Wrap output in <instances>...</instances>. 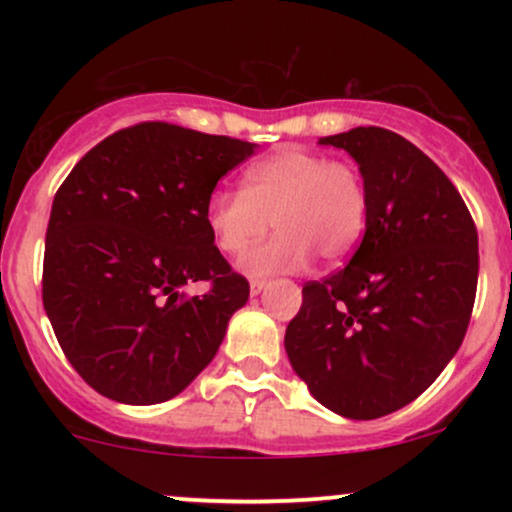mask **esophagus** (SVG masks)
<instances>
[{"label":"esophagus","instance_id":"esophagus-1","mask_svg":"<svg viewBox=\"0 0 512 512\" xmlns=\"http://www.w3.org/2000/svg\"><path fill=\"white\" fill-rule=\"evenodd\" d=\"M264 286H267V281H264V279H250V293H252V296L262 293Z\"/></svg>","mask_w":512,"mask_h":512}]
</instances>
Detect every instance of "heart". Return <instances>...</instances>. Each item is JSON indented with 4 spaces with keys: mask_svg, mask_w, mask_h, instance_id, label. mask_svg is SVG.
Returning <instances> with one entry per match:
<instances>
[{
    "mask_svg": "<svg viewBox=\"0 0 512 512\" xmlns=\"http://www.w3.org/2000/svg\"><path fill=\"white\" fill-rule=\"evenodd\" d=\"M368 185L349 158L310 149H284L250 163L243 190H219L207 202V228L223 255L240 257L268 230L274 239L243 260L245 272H298L317 255L342 262L366 231Z\"/></svg>",
    "mask_w": 512,
    "mask_h": 512,
    "instance_id": "1",
    "label": "heart"
}]
</instances>
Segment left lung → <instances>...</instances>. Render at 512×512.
Returning a JSON list of instances; mask_svg holds the SVG:
<instances>
[{
	"label": "left lung",
	"mask_w": 512,
	"mask_h": 512,
	"mask_svg": "<svg viewBox=\"0 0 512 512\" xmlns=\"http://www.w3.org/2000/svg\"><path fill=\"white\" fill-rule=\"evenodd\" d=\"M320 144L356 158L366 233L346 267L303 286L284 344L317 402L368 421L414 402L460 349L477 298V226L448 175L390 129Z\"/></svg>",
	"instance_id": "1"
}]
</instances>
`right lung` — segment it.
<instances>
[{
  "instance_id": "right-lung-1",
  "label": "right lung",
  "mask_w": 512,
  "mask_h": 512,
  "mask_svg": "<svg viewBox=\"0 0 512 512\" xmlns=\"http://www.w3.org/2000/svg\"><path fill=\"white\" fill-rule=\"evenodd\" d=\"M255 144L170 122L105 137L52 202L43 305L64 356L103 397L158 404L219 351L250 284L211 240L207 202ZM207 280L202 297L181 286Z\"/></svg>"
}]
</instances>
